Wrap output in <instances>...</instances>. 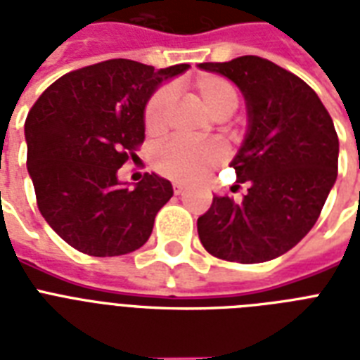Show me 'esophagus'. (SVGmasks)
<instances>
[{"mask_svg":"<svg viewBox=\"0 0 360 360\" xmlns=\"http://www.w3.org/2000/svg\"><path fill=\"white\" fill-rule=\"evenodd\" d=\"M183 192H185V186L174 185V194H175V196H179V194H183Z\"/></svg>","mask_w":360,"mask_h":360,"instance_id":"1","label":"esophagus"}]
</instances>
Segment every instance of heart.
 <instances>
[{
	"instance_id": "b5f03b06",
	"label": "heart",
	"mask_w": 360,
	"mask_h": 360,
	"mask_svg": "<svg viewBox=\"0 0 360 360\" xmlns=\"http://www.w3.org/2000/svg\"><path fill=\"white\" fill-rule=\"evenodd\" d=\"M192 93L213 120H226L239 104V91L228 78L219 75H200L191 84ZM174 91L169 86L158 87L143 108V129L147 136L158 138L168 129ZM222 160L217 146H191L168 141L153 153V168L175 183H198L205 179Z\"/></svg>"
}]
</instances>
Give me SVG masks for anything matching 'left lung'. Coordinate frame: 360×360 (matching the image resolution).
Masks as SVG:
<instances>
[{"label": "left lung", "mask_w": 360, "mask_h": 360, "mask_svg": "<svg viewBox=\"0 0 360 360\" xmlns=\"http://www.w3.org/2000/svg\"><path fill=\"white\" fill-rule=\"evenodd\" d=\"M239 87L248 106V132L231 162L243 202L214 196L198 219L211 256L262 263L282 256L316 224L338 174V134L312 87L269 59L243 56L202 63Z\"/></svg>", "instance_id": "obj_1"}]
</instances>
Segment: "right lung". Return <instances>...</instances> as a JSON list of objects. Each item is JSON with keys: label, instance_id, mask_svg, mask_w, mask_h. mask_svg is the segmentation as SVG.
<instances>
[{"label": "right lung", "instance_id": "add662e5", "mask_svg": "<svg viewBox=\"0 0 360 360\" xmlns=\"http://www.w3.org/2000/svg\"><path fill=\"white\" fill-rule=\"evenodd\" d=\"M166 69L108 59L67 72L46 87L25 120L27 172L39 211L65 243L87 256H121L146 245L172 183L143 174L134 188L117 169L146 140L143 108Z\"/></svg>", "mask_w": 360, "mask_h": 360}]
</instances>
